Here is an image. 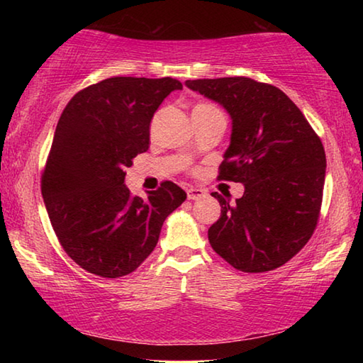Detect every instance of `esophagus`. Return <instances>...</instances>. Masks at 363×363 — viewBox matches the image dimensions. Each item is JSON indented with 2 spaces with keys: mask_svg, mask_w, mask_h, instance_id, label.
I'll use <instances>...</instances> for the list:
<instances>
[{
  "mask_svg": "<svg viewBox=\"0 0 363 363\" xmlns=\"http://www.w3.org/2000/svg\"><path fill=\"white\" fill-rule=\"evenodd\" d=\"M206 192L203 189H195V187H190L187 189V199L189 200H200V199H205Z\"/></svg>",
  "mask_w": 363,
  "mask_h": 363,
  "instance_id": "obj_1",
  "label": "esophagus"
}]
</instances>
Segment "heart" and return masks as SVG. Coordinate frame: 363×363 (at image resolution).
Instances as JSON below:
<instances>
[{"label":"heart","mask_w":363,"mask_h":363,"mask_svg":"<svg viewBox=\"0 0 363 363\" xmlns=\"http://www.w3.org/2000/svg\"><path fill=\"white\" fill-rule=\"evenodd\" d=\"M205 107H213L211 104H199V106H196L195 108H205Z\"/></svg>","instance_id":"heart-1"}]
</instances>
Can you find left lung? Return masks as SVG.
Listing matches in <instances>:
<instances>
[{"label": "left lung", "mask_w": 363, "mask_h": 363, "mask_svg": "<svg viewBox=\"0 0 363 363\" xmlns=\"http://www.w3.org/2000/svg\"><path fill=\"white\" fill-rule=\"evenodd\" d=\"M186 86L230 115V145L218 177L245 186L233 203L211 194L220 203V218L208 229L213 250L242 272L284 266L309 242L320 216L327 168L320 138L272 84L229 77Z\"/></svg>", "instance_id": "left-lung-1"}]
</instances>
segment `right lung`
<instances>
[{"instance_id":"obj_1","label":"right lung","mask_w":363,"mask_h":363,"mask_svg":"<svg viewBox=\"0 0 363 363\" xmlns=\"http://www.w3.org/2000/svg\"><path fill=\"white\" fill-rule=\"evenodd\" d=\"M174 78L113 77L72 97L41 176L49 220L67 255L104 279L131 274L157 247L168 214L187 199L164 181L147 200L125 186V169L149 149L150 121Z\"/></svg>"}]
</instances>
